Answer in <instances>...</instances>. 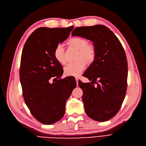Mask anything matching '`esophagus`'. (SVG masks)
Here are the masks:
<instances>
[{"label":"esophagus","instance_id":"esophagus-1","mask_svg":"<svg viewBox=\"0 0 146 146\" xmlns=\"http://www.w3.org/2000/svg\"><path fill=\"white\" fill-rule=\"evenodd\" d=\"M76 83H77V86H78V78H76Z\"/></svg>","mask_w":146,"mask_h":146}]
</instances>
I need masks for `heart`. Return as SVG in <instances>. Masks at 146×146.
<instances>
[{
    "instance_id": "obj_1",
    "label": "heart",
    "mask_w": 146,
    "mask_h": 146,
    "mask_svg": "<svg viewBox=\"0 0 146 146\" xmlns=\"http://www.w3.org/2000/svg\"><path fill=\"white\" fill-rule=\"evenodd\" d=\"M68 45L77 48L76 62L68 64L64 69V74L67 76L77 77L85 69L87 63H91L95 59L96 51L94 45L88 44L87 39L81 37L70 38L68 41ZM54 55L56 60L61 64H66L64 49L61 44L56 45L54 50ZM85 60L86 61H84Z\"/></svg>"
}]
</instances>
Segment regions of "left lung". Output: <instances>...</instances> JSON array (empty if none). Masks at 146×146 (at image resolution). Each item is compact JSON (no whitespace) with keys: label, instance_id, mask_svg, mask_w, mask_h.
<instances>
[{"label":"left lung","instance_id":"1","mask_svg":"<svg viewBox=\"0 0 146 146\" xmlns=\"http://www.w3.org/2000/svg\"><path fill=\"white\" fill-rule=\"evenodd\" d=\"M71 35L93 42L95 59L83 74L91 82L78 81V86L83 90L88 116L107 121L119 111L126 94L128 64L124 49L112 31L103 25L77 27Z\"/></svg>","mask_w":146,"mask_h":146}]
</instances>
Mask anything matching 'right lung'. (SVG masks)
<instances>
[{
  "mask_svg": "<svg viewBox=\"0 0 146 146\" xmlns=\"http://www.w3.org/2000/svg\"><path fill=\"white\" fill-rule=\"evenodd\" d=\"M73 28H38L23 49L19 77L23 97L32 115L44 124H53L63 117L66 101L76 87L73 77L60 78L63 70L54 55L56 46L68 38Z\"/></svg>",
  "mask_w": 146,
  "mask_h": 146,
  "instance_id": "add662e5",
  "label": "right lung"
}]
</instances>
